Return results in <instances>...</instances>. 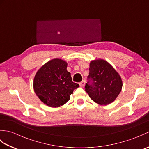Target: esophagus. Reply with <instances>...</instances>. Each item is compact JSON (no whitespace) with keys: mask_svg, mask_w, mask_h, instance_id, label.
<instances>
[{"mask_svg":"<svg viewBox=\"0 0 149 149\" xmlns=\"http://www.w3.org/2000/svg\"><path fill=\"white\" fill-rule=\"evenodd\" d=\"M85 84H86V81H83L81 82V83H79V85H80L81 87H84Z\"/></svg>","mask_w":149,"mask_h":149,"instance_id":"obj_1","label":"esophagus"}]
</instances>
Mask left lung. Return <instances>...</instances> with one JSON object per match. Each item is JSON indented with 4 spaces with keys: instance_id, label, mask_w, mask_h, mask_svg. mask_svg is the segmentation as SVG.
Segmentation results:
<instances>
[{
    "instance_id": "8db88e82",
    "label": "left lung",
    "mask_w": 149,
    "mask_h": 149,
    "mask_svg": "<svg viewBox=\"0 0 149 149\" xmlns=\"http://www.w3.org/2000/svg\"><path fill=\"white\" fill-rule=\"evenodd\" d=\"M89 79L85 90L91 99L99 105H107L115 101L122 88L120 74L109 63L102 59L90 61ZM93 81L90 84L89 81Z\"/></svg>"
}]
</instances>
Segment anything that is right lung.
Segmentation results:
<instances>
[{
  "instance_id": "obj_1",
  "label": "right lung",
  "mask_w": 149,
  "mask_h": 149,
  "mask_svg": "<svg viewBox=\"0 0 149 149\" xmlns=\"http://www.w3.org/2000/svg\"><path fill=\"white\" fill-rule=\"evenodd\" d=\"M68 63L55 58L45 63L37 71L33 88L42 102L51 107L64 105L70 99L73 91L79 87L72 82L70 73L66 70Z\"/></svg>"
}]
</instances>
